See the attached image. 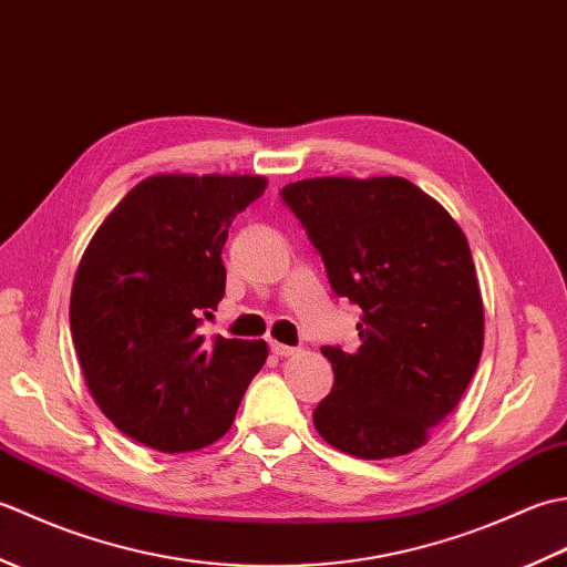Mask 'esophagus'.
<instances>
[{"label": "esophagus", "instance_id": "34e87169", "mask_svg": "<svg viewBox=\"0 0 567 567\" xmlns=\"http://www.w3.org/2000/svg\"><path fill=\"white\" fill-rule=\"evenodd\" d=\"M270 353H272L275 358H290V355H295V353H297V348L272 341V343H270Z\"/></svg>", "mask_w": 567, "mask_h": 567}]
</instances>
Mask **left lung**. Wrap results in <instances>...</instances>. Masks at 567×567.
Returning a JSON list of instances; mask_svg holds the SVG:
<instances>
[{
    "instance_id": "1",
    "label": "left lung",
    "mask_w": 567,
    "mask_h": 567,
    "mask_svg": "<svg viewBox=\"0 0 567 567\" xmlns=\"http://www.w3.org/2000/svg\"><path fill=\"white\" fill-rule=\"evenodd\" d=\"M331 290L363 309L360 348L323 346L333 388L321 439L382 461L416 451L461 402L483 355L485 315L467 238L404 177H311L282 187Z\"/></svg>"
}]
</instances>
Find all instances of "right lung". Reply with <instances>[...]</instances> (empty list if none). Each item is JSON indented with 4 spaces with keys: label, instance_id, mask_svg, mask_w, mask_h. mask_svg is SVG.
<instances>
[{
    "label": "right lung",
    "instance_id": "1",
    "mask_svg": "<svg viewBox=\"0 0 567 567\" xmlns=\"http://www.w3.org/2000/svg\"><path fill=\"white\" fill-rule=\"evenodd\" d=\"M258 175H153L116 204L80 260L70 331L112 424L161 453L197 451L231 429L268 346L199 327L226 290L221 250Z\"/></svg>",
    "mask_w": 567,
    "mask_h": 567
}]
</instances>
